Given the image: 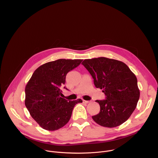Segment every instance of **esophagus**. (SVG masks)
<instances>
[{"mask_svg": "<svg viewBox=\"0 0 158 158\" xmlns=\"http://www.w3.org/2000/svg\"><path fill=\"white\" fill-rule=\"evenodd\" d=\"M82 102H83L84 103H85V104H88V103L90 102V101H85V100H82Z\"/></svg>", "mask_w": 158, "mask_h": 158, "instance_id": "obj_1", "label": "esophagus"}]
</instances>
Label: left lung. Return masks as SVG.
<instances>
[{"label": "left lung", "instance_id": "8db88e82", "mask_svg": "<svg viewBox=\"0 0 158 158\" xmlns=\"http://www.w3.org/2000/svg\"><path fill=\"white\" fill-rule=\"evenodd\" d=\"M82 64L89 72L97 88L102 89L106 99L96 100L99 113L92 116L100 126L117 127L131 116L139 99L136 76L124 62L106 57L85 59Z\"/></svg>", "mask_w": 158, "mask_h": 158}]
</instances>
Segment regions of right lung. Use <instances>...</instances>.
Listing matches in <instances>:
<instances>
[{"label": "right lung", "instance_id": "add662e5", "mask_svg": "<svg viewBox=\"0 0 158 158\" xmlns=\"http://www.w3.org/2000/svg\"><path fill=\"white\" fill-rule=\"evenodd\" d=\"M82 61L61 59L49 62L39 67L27 82L25 105L43 129L56 131L62 127L69 122L75 105L82 102L81 99L67 101L60 97L67 74Z\"/></svg>", "mask_w": 158, "mask_h": 158}]
</instances>
